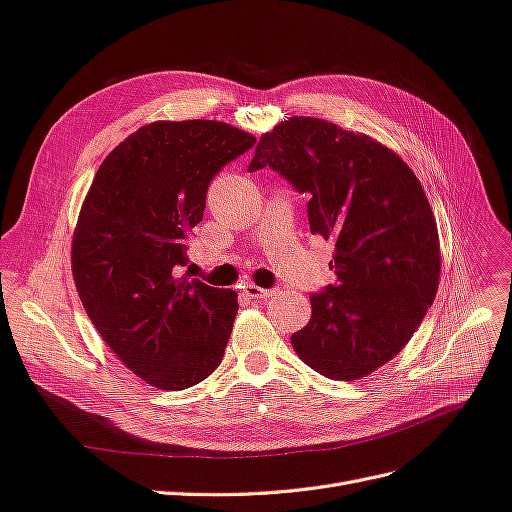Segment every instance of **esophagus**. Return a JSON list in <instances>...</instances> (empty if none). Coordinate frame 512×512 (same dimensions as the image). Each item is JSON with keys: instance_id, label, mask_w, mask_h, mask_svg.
<instances>
[{"instance_id": "1", "label": "esophagus", "mask_w": 512, "mask_h": 512, "mask_svg": "<svg viewBox=\"0 0 512 512\" xmlns=\"http://www.w3.org/2000/svg\"><path fill=\"white\" fill-rule=\"evenodd\" d=\"M242 294L246 296V298H255V300H268V298H272L274 294H276V289H264V287H257V285H246L244 289H242Z\"/></svg>"}]
</instances>
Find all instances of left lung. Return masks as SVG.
Instances as JSON below:
<instances>
[{
	"label": "left lung",
	"instance_id": "8db88e82",
	"mask_svg": "<svg viewBox=\"0 0 512 512\" xmlns=\"http://www.w3.org/2000/svg\"><path fill=\"white\" fill-rule=\"evenodd\" d=\"M264 167L309 197L311 233L334 242L337 283L311 294V319L291 345L330 379L371 375L412 339L440 283L420 180L379 141L298 115L261 135L248 171Z\"/></svg>",
	"mask_w": 512,
	"mask_h": 512
}]
</instances>
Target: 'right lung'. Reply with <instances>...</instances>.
Listing matches in <instances>:
<instances>
[{
  "mask_svg": "<svg viewBox=\"0 0 512 512\" xmlns=\"http://www.w3.org/2000/svg\"><path fill=\"white\" fill-rule=\"evenodd\" d=\"M253 145L225 122H152L94 175L72 238V276L102 341L145 384L191 388L225 356L238 294L178 270L212 178Z\"/></svg>",
  "mask_w": 512,
  "mask_h": 512,
  "instance_id": "right-lung-1",
  "label": "right lung"
}]
</instances>
